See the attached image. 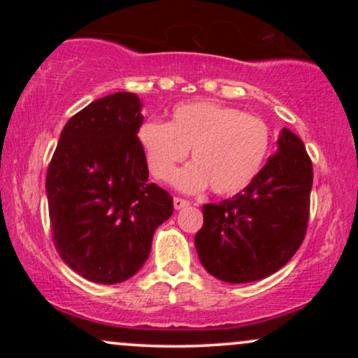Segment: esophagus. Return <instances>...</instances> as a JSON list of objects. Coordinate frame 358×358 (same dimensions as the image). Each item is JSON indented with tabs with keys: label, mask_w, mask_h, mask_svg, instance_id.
Masks as SVG:
<instances>
[{
	"label": "esophagus",
	"mask_w": 358,
	"mask_h": 358,
	"mask_svg": "<svg viewBox=\"0 0 358 358\" xmlns=\"http://www.w3.org/2000/svg\"><path fill=\"white\" fill-rule=\"evenodd\" d=\"M188 205H190V202H188V200L178 199V196H175V199H173V207H175V210H180V208L188 207Z\"/></svg>",
	"instance_id": "esophagus-1"
}]
</instances>
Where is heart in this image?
<instances>
[{
    "label": "heart",
    "instance_id": "heart-1",
    "mask_svg": "<svg viewBox=\"0 0 358 358\" xmlns=\"http://www.w3.org/2000/svg\"><path fill=\"white\" fill-rule=\"evenodd\" d=\"M138 146L148 170L159 182L173 175L182 192H200L210 185L217 195L244 190L264 166L271 148L269 126L261 117L219 104L195 101L176 106L168 122L150 119L138 127Z\"/></svg>",
    "mask_w": 358,
    "mask_h": 358
}]
</instances>
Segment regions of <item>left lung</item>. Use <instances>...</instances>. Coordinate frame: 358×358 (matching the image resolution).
<instances>
[{"mask_svg":"<svg viewBox=\"0 0 358 358\" xmlns=\"http://www.w3.org/2000/svg\"><path fill=\"white\" fill-rule=\"evenodd\" d=\"M313 166L305 145L282 127L278 150L244 190L203 207L195 236L200 262L213 278L241 285L264 279L294 256L306 234Z\"/></svg>","mask_w":358,"mask_h":358,"instance_id":"obj_1","label":"left lung"}]
</instances>
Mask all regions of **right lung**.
<instances>
[{
    "instance_id": "add662e5",
    "label": "right lung",
    "mask_w": 358,
    "mask_h": 358,
    "mask_svg": "<svg viewBox=\"0 0 358 358\" xmlns=\"http://www.w3.org/2000/svg\"><path fill=\"white\" fill-rule=\"evenodd\" d=\"M141 110L133 92L90 102L64 126L47 171L53 244L69 268L99 285L134 276L173 213L171 196L148 183Z\"/></svg>"
}]
</instances>
